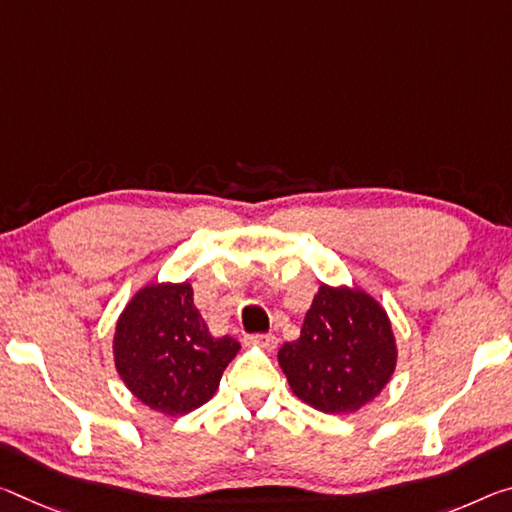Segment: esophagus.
<instances>
[{
  "instance_id": "34e87169",
  "label": "esophagus",
  "mask_w": 512,
  "mask_h": 512,
  "mask_svg": "<svg viewBox=\"0 0 512 512\" xmlns=\"http://www.w3.org/2000/svg\"><path fill=\"white\" fill-rule=\"evenodd\" d=\"M246 342L264 348V351H269V353H273L275 348H278V337L275 335H250Z\"/></svg>"
}]
</instances>
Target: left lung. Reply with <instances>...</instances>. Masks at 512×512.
<instances>
[{
  "label": "left lung",
  "mask_w": 512,
  "mask_h": 512,
  "mask_svg": "<svg viewBox=\"0 0 512 512\" xmlns=\"http://www.w3.org/2000/svg\"><path fill=\"white\" fill-rule=\"evenodd\" d=\"M278 362L300 401L326 415H351L387 387L399 348L378 298L321 282L300 337L280 348Z\"/></svg>",
  "instance_id": "1"
}]
</instances>
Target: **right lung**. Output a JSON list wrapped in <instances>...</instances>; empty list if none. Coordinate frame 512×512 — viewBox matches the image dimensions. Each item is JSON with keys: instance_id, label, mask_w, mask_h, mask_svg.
Segmentation results:
<instances>
[{"instance_id": "add662e5", "label": "right lung", "mask_w": 512, "mask_h": 512, "mask_svg": "<svg viewBox=\"0 0 512 512\" xmlns=\"http://www.w3.org/2000/svg\"><path fill=\"white\" fill-rule=\"evenodd\" d=\"M241 344L214 337L193 305L191 282H148L127 300L113 330L120 380L150 410L189 415L216 394Z\"/></svg>"}]
</instances>
